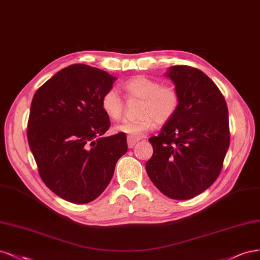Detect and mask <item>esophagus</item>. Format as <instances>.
<instances>
[{
    "label": "esophagus",
    "instance_id": "esophagus-1",
    "mask_svg": "<svg viewBox=\"0 0 260 260\" xmlns=\"http://www.w3.org/2000/svg\"><path fill=\"white\" fill-rule=\"evenodd\" d=\"M139 139L138 138H133V137H127V145H128V148H133L134 146L136 145V142H138Z\"/></svg>",
    "mask_w": 260,
    "mask_h": 260
}]
</instances>
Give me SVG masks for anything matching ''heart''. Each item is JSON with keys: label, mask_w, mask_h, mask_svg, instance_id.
<instances>
[{"label": "heart", "mask_w": 260, "mask_h": 260, "mask_svg": "<svg viewBox=\"0 0 260 260\" xmlns=\"http://www.w3.org/2000/svg\"><path fill=\"white\" fill-rule=\"evenodd\" d=\"M123 90L128 99H139L137 118L125 120L114 127L115 132L138 138L157 125L170 122L179 107L178 91L161 82L145 75L131 78L123 84ZM100 106L108 118L119 120L124 110V102L114 89L106 90L100 99Z\"/></svg>", "instance_id": "1"}]
</instances>
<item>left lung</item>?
<instances>
[{
	"mask_svg": "<svg viewBox=\"0 0 260 260\" xmlns=\"http://www.w3.org/2000/svg\"><path fill=\"white\" fill-rule=\"evenodd\" d=\"M179 107L157 136L146 171L153 185L174 200L202 193L218 177L230 144L228 107L205 73L189 66L171 67Z\"/></svg>",
	"mask_w": 260,
	"mask_h": 260,
	"instance_id": "obj_1",
	"label": "left lung"
}]
</instances>
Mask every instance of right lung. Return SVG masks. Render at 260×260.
<instances>
[{
	"label": "right lung",
	"instance_id": "right-lung-1",
	"mask_svg": "<svg viewBox=\"0 0 260 260\" xmlns=\"http://www.w3.org/2000/svg\"><path fill=\"white\" fill-rule=\"evenodd\" d=\"M115 78L87 64H71L33 96L27 136L40 177L55 194L85 204L110 182L127 151L126 135L103 137L110 120L100 99Z\"/></svg>",
	"mask_w": 260,
	"mask_h": 260
}]
</instances>
